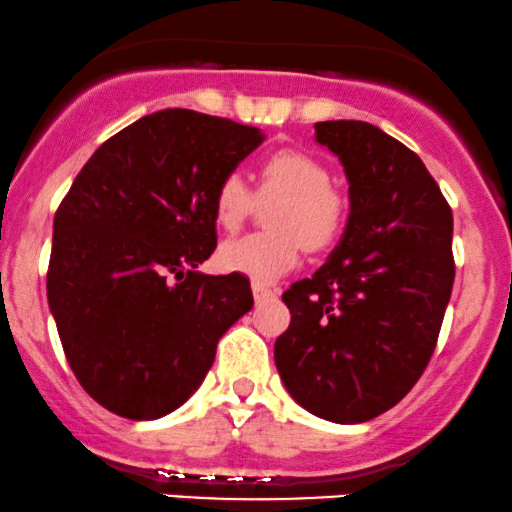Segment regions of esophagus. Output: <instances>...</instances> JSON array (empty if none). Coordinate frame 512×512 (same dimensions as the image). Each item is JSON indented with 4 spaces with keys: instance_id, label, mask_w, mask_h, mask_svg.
Wrapping results in <instances>:
<instances>
[{
    "instance_id": "34e87169",
    "label": "esophagus",
    "mask_w": 512,
    "mask_h": 512,
    "mask_svg": "<svg viewBox=\"0 0 512 512\" xmlns=\"http://www.w3.org/2000/svg\"><path fill=\"white\" fill-rule=\"evenodd\" d=\"M251 292H254V299L256 301H263V299H270V296H275L273 289L258 285V282H254V285H251Z\"/></svg>"
}]
</instances>
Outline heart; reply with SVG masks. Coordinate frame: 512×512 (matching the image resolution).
Masks as SVG:
<instances>
[{
	"mask_svg": "<svg viewBox=\"0 0 512 512\" xmlns=\"http://www.w3.org/2000/svg\"><path fill=\"white\" fill-rule=\"evenodd\" d=\"M261 197H282L275 208L277 232L227 239L218 249V263L227 273L246 275L258 285H270L289 273L308 249H325L344 225V201L330 189V173L304 151L282 149L261 166ZM256 204L242 175L230 173L216 189V220L225 230H237Z\"/></svg>",
	"mask_w": 512,
	"mask_h": 512,
	"instance_id": "obj_1",
	"label": "heart"
}]
</instances>
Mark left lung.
Instances as JSON below:
<instances>
[{
    "instance_id": "1",
    "label": "left lung",
    "mask_w": 512,
    "mask_h": 512,
    "mask_svg": "<svg viewBox=\"0 0 512 512\" xmlns=\"http://www.w3.org/2000/svg\"><path fill=\"white\" fill-rule=\"evenodd\" d=\"M349 180L344 235L313 277L282 294L275 342L289 396L318 418L382 415L430 363L451 299L453 216L418 154L377 125L315 123Z\"/></svg>"
}]
</instances>
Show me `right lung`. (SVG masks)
<instances>
[{"label":"right lung","mask_w":512,"mask_h":512,"mask_svg":"<svg viewBox=\"0 0 512 512\" xmlns=\"http://www.w3.org/2000/svg\"><path fill=\"white\" fill-rule=\"evenodd\" d=\"M263 142L189 109L149 113L82 166L54 218L49 311L82 389L128 420L180 408L254 306L244 275H204L216 189Z\"/></svg>","instance_id":"right-lung-1"}]
</instances>
